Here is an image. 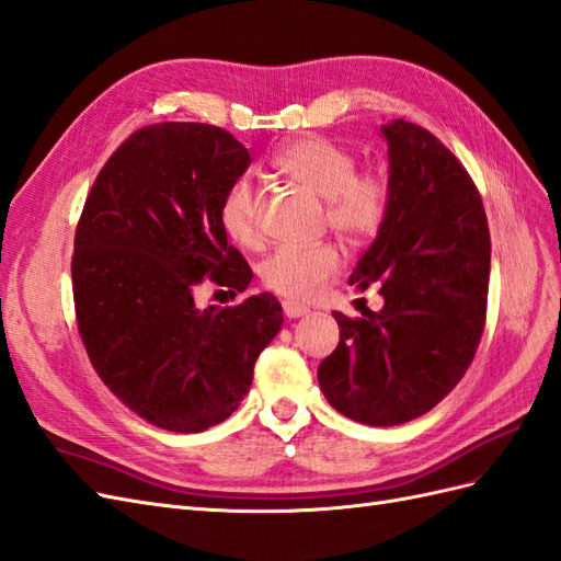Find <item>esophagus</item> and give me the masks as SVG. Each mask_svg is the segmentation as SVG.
Returning a JSON list of instances; mask_svg holds the SVG:
<instances>
[{
	"mask_svg": "<svg viewBox=\"0 0 561 561\" xmlns=\"http://www.w3.org/2000/svg\"><path fill=\"white\" fill-rule=\"evenodd\" d=\"M282 308H284V314L289 320H296V318H304V314H308L310 310L306 308V306H300V304H296V300H284L282 304Z\"/></svg>",
	"mask_w": 561,
	"mask_h": 561,
	"instance_id": "1",
	"label": "esophagus"
}]
</instances>
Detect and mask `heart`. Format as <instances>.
<instances>
[{
    "label": "heart",
    "mask_w": 561,
    "mask_h": 561,
    "mask_svg": "<svg viewBox=\"0 0 561 561\" xmlns=\"http://www.w3.org/2000/svg\"><path fill=\"white\" fill-rule=\"evenodd\" d=\"M272 168L306 192L324 198L327 225L346 241L371 237L386 218V182L375 172H357L353 153L336 141L300 137L286 144ZM220 225L239 247L251 249L261 241L257 194L249 178H239L227 186L220 204ZM339 265L341 255L332 243L279 247L261 263V279L270 291L284 298L310 300L336 275Z\"/></svg>",
    "instance_id": "obj_1"
}]
</instances>
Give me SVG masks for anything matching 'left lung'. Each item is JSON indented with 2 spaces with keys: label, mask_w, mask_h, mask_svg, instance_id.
<instances>
[{
  "label": "left lung",
  "mask_w": 561,
  "mask_h": 561,
  "mask_svg": "<svg viewBox=\"0 0 561 561\" xmlns=\"http://www.w3.org/2000/svg\"><path fill=\"white\" fill-rule=\"evenodd\" d=\"M389 201L348 284L381 282L383 308L334 312L341 336L318 369L329 405L369 426L422 417L448 396L479 348L491 232L469 172L424 127L381 125Z\"/></svg>",
  "instance_id": "obj_1"
}]
</instances>
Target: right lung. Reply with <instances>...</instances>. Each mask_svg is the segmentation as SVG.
Wrapping results in <instances>:
<instances>
[{"mask_svg": "<svg viewBox=\"0 0 561 561\" xmlns=\"http://www.w3.org/2000/svg\"><path fill=\"white\" fill-rule=\"evenodd\" d=\"M251 153L222 127L156 123L99 172L76 232L78 329L96 375L149 424L198 434L225 422L282 329L272 294L196 308V286L247 291L253 272L220 225Z\"/></svg>", "mask_w": 561, "mask_h": 561, "instance_id": "1", "label": "right lung"}]
</instances>
